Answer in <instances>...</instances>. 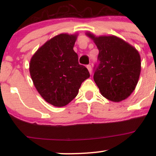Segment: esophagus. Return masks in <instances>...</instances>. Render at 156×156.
Masks as SVG:
<instances>
[{
	"mask_svg": "<svg viewBox=\"0 0 156 156\" xmlns=\"http://www.w3.org/2000/svg\"><path fill=\"white\" fill-rule=\"evenodd\" d=\"M87 68L88 69V71H89L90 73V74L92 73V67H91V66L90 65H87Z\"/></svg>",
	"mask_w": 156,
	"mask_h": 156,
	"instance_id": "34e87169",
	"label": "esophagus"
}]
</instances>
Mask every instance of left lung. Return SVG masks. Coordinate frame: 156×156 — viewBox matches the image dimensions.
<instances>
[{
	"instance_id": "1",
	"label": "left lung",
	"mask_w": 156,
	"mask_h": 156,
	"mask_svg": "<svg viewBox=\"0 0 156 156\" xmlns=\"http://www.w3.org/2000/svg\"><path fill=\"white\" fill-rule=\"evenodd\" d=\"M99 50L94 79L104 97L113 102L125 100L134 90L140 74L137 50L115 36L96 37L88 34Z\"/></svg>"
}]
</instances>
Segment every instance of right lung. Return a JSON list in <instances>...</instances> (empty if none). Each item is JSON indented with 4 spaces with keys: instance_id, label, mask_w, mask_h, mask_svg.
Masks as SVG:
<instances>
[{
    "instance_id": "add662e5",
    "label": "right lung",
    "mask_w": 156,
    "mask_h": 156,
    "mask_svg": "<svg viewBox=\"0 0 156 156\" xmlns=\"http://www.w3.org/2000/svg\"><path fill=\"white\" fill-rule=\"evenodd\" d=\"M76 35L60 34L37 50L30 61L31 79L42 97L61 107L77 95L81 84L90 77L87 69L78 63L73 47Z\"/></svg>"
}]
</instances>
